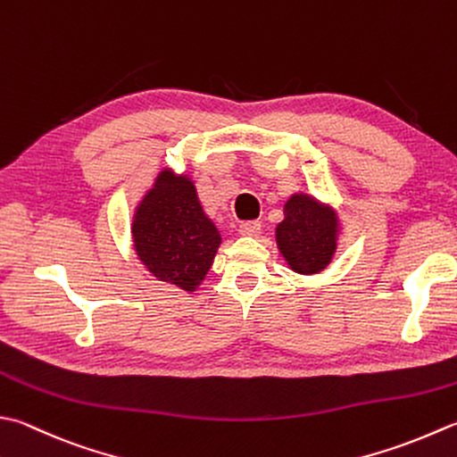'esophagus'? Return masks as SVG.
Segmentation results:
<instances>
[{
    "instance_id": "obj_1",
    "label": "esophagus",
    "mask_w": 457,
    "mask_h": 457,
    "mask_svg": "<svg viewBox=\"0 0 457 457\" xmlns=\"http://www.w3.org/2000/svg\"><path fill=\"white\" fill-rule=\"evenodd\" d=\"M259 231H262V223L259 221H244L239 223V234L245 236V237H253L257 236Z\"/></svg>"
}]
</instances>
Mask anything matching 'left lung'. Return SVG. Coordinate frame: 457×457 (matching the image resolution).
Returning a JSON list of instances; mask_svg holds the SVG:
<instances>
[{"mask_svg":"<svg viewBox=\"0 0 457 457\" xmlns=\"http://www.w3.org/2000/svg\"><path fill=\"white\" fill-rule=\"evenodd\" d=\"M283 213L275 239L285 262L301 275L323 271L337 252V212L309 194H293Z\"/></svg>","mask_w":457,"mask_h":457,"instance_id":"8db88e82","label":"left lung"}]
</instances>
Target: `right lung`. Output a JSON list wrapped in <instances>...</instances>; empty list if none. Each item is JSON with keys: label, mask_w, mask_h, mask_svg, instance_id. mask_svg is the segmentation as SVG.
<instances>
[{"label": "right lung", "mask_w": 457, "mask_h": 457, "mask_svg": "<svg viewBox=\"0 0 457 457\" xmlns=\"http://www.w3.org/2000/svg\"><path fill=\"white\" fill-rule=\"evenodd\" d=\"M132 241L158 281L192 293L208 275L221 236L204 213L190 178L166 168L137 205Z\"/></svg>", "instance_id": "obj_1"}]
</instances>
